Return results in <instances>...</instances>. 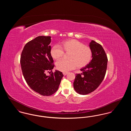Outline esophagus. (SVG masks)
I'll return each mask as SVG.
<instances>
[{
	"label": "esophagus",
	"instance_id": "34e87169",
	"mask_svg": "<svg viewBox=\"0 0 131 131\" xmlns=\"http://www.w3.org/2000/svg\"><path fill=\"white\" fill-rule=\"evenodd\" d=\"M68 73V72H63V74L64 75H66Z\"/></svg>",
	"mask_w": 131,
	"mask_h": 131
}]
</instances>
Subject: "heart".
I'll use <instances>...</instances> for the list:
<instances>
[{"mask_svg": "<svg viewBox=\"0 0 131 131\" xmlns=\"http://www.w3.org/2000/svg\"><path fill=\"white\" fill-rule=\"evenodd\" d=\"M64 52L69 54L68 60L61 59L56 63L57 69L63 72L74 69L78 67L81 68L90 62L92 52L91 48L81 42L71 39L63 42L61 45H54L50 50V55L56 60L62 58Z\"/></svg>", "mask_w": 131, "mask_h": 131, "instance_id": "1", "label": "heart"}]
</instances>
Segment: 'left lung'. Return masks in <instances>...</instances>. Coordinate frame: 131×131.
<instances>
[{"mask_svg": "<svg viewBox=\"0 0 131 131\" xmlns=\"http://www.w3.org/2000/svg\"><path fill=\"white\" fill-rule=\"evenodd\" d=\"M89 47L92 59L81 69V74L75 75L74 82L75 91L81 95L91 93L98 87L105 78L107 68V57L102 46L92 40Z\"/></svg>", "mask_w": 131, "mask_h": 131, "instance_id": "8db88e82", "label": "left lung"}]
</instances>
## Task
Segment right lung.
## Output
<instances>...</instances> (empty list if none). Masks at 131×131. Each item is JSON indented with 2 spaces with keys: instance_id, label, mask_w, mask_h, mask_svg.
I'll list each match as a JSON object with an SVG mask.
<instances>
[{
  "instance_id": "add662e5",
  "label": "right lung",
  "mask_w": 131,
  "mask_h": 131,
  "mask_svg": "<svg viewBox=\"0 0 131 131\" xmlns=\"http://www.w3.org/2000/svg\"><path fill=\"white\" fill-rule=\"evenodd\" d=\"M50 36H40L27 43L22 51L20 63L25 81L31 89L43 96H50L58 90L62 73L52 70L54 65L50 55ZM50 71V76L45 75Z\"/></svg>"
}]
</instances>
